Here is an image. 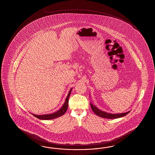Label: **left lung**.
<instances>
[{
  "label": "left lung",
  "mask_w": 155,
  "mask_h": 155,
  "mask_svg": "<svg viewBox=\"0 0 155 155\" xmlns=\"http://www.w3.org/2000/svg\"><path fill=\"white\" fill-rule=\"evenodd\" d=\"M91 104V107L92 110L93 112L96 115L101 117L105 118H108V119H114V118H118L122 117L127 114H128L130 111H128L126 113H116V114H113V113H110L105 112L104 111H102L100 109H98L95 105H93Z\"/></svg>",
  "instance_id": "obj_1"
}]
</instances>
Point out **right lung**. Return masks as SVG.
<instances>
[{
    "label": "right lung",
    "mask_w": 155,
    "mask_h": 155,
    "mask_svg": "<svg viewBox=\"0 0 155 155\" xmlns=\"http://www.w3.org/2000/svg\"><path fill=\"white\" fill-rule=\"evenodd\" d=\"M72 89H71L70 90L69 92L68 93V95L66 98V100L64 101V104L63 105V106L61 107V108L58 110V111L53 113H51V114H42V115H37V114H32L34 116H35V117L38 118V119L40 120H51V119H54L56 118L59 117L60 116H62V115H64L65 112L67 111L68 110V102H69V98L70 95L71 93Z\"/></svg>",
    "instance_id": "right-lung-1"
}]
</instances>
